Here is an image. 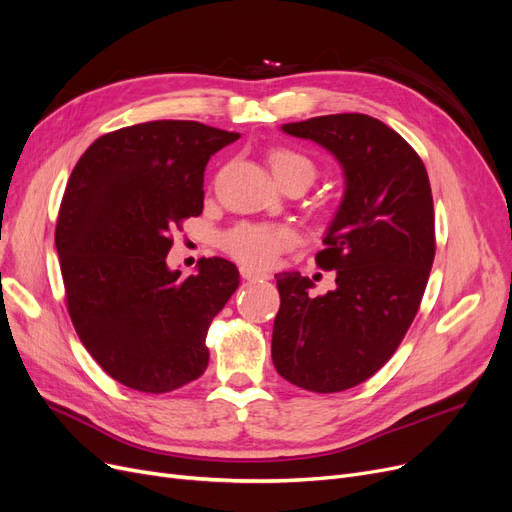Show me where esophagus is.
I'll return each instance as SVG.
<instances>
[{"instance_id": "obj_1", "label": "esophagus", "mask_w": 512, "mask_h": 512, "mask_svg": "<svg viewBox=\"0 0 512 512\" xmlns=\"http://www.w3.org/2000/svg\"><path fill=\"white\" fill-rule=\"evenodd\" d=\"M240 274H242V278H244V280H249V282H263V280H268V278H270L268 274L255 272V270H251V268H240Z\"/></svg>"}]
</instances>
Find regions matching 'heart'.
I'll return each instance as SVG.
<instances>
[{
    "instance_id": "heart-1",
    "label": "heart",
    "mask_w": 512,
    "mask_h": 512,
    "mask_svg": "<svg viewBox=\"0 0 512 512\" xmlns=\"http://www.w3.org/2000/svg\"><path fill=\"white\" fill-rule=\"evenodd\" d=\"M270 167L278 182L293 175H305L314 180L316 167L305 154L278 148L270 154ZM295 242V232L282 226H261V224H242L234 228L224 244L230 255L238 261L251 265V268H268L276 257Z\"/></svg>"
}]
</instances>
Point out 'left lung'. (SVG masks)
I'll return each instance as SVG.
<instances>
[{
    "instance_id": "1",
    "label": "left lung",
    "mask_w": 512,
    "mask_h": 512,
    "mask_svg": "<svg viewBox=\"0 0 512 512\" xmlns=\"http://www.w3.org/2000/svg\"><path fill=\"white\" fill-rule=\"evenodd\" d=\"M280 129L328 150L345 186L316 255L320 268L335 270V288L311 295L309 278L276 274L272 360L301 389L345 391L385 366L418 311L435 257L429 175L397 131L368 115Z\"/></svg>"
}]
</instances>
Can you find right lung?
I'll use <instances>...</instances> for the list:
<instances>
[{"label": "right lung", "instance_id": "right-lung-1", "mask_svg": "<svg viewBox=\"0 0 512 512\" xmlns=\"http://www.w3.org/2000/svg\"><path fill=\"white\" fill-rule=\"evenodd\" d=\"M240 133L196 121H150L98 138L75 165L56 224L66 305L106 374L167 393L209 364L207 330L238 288L221 257L169 270L171 230L203 213L205 167Z\"/></svg>", "mask_w": 512, "mask_h": 512}]
</instances>
